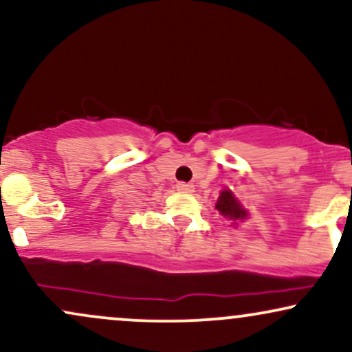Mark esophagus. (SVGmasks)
I'll list each match as a JSON object with an SVG mask.
<instances>
[{"instance_id":"obj_1","label":"esophagus","mask_w":352,"mask_h":352,"mask_svg":"<svg viewBox=\"0 0 352 352\" xmlns=\"http://www.w3.org/2000/svg\"><path fill=\"white\" fill-rule=\"evenodd\" d=\"M177 190L182 193H190V192H193V185L185 184V182H179V184H177Z\"/></svg>"}]
</instances>
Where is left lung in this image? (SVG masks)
<instances>
[{
  "instance_id": "obj_1",
  "label": "left lung",
  "mask_w": 352,
  "mask_h": 352,
  "mask_svg": "<svg viewBox=\"0 0 352 352\" xmlns=\"http://www.w3.org/2000/svg\"><path fill=\"white\" fill-rule=\"evenodd\" d=\"M217 210L223 217L232 218V220H238V218H245L246 212L241 208V205L238 204V200L233 197V193L230 190H223L220 193V199L217 201Z\"/></svg>"
}]
</instances>
